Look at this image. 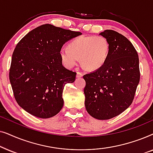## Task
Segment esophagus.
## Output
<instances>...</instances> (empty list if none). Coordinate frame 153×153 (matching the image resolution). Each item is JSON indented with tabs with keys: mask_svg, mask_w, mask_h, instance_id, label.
Returning <instances> with one entry per match:
<instances>
[{
	"mask_svg": "<svg viewBox=\"0 0 153 153\" xmlns=\"http://www.w3.org/2000/svg\"><path fill=\"white\" fill-rule=\"evenodd\" d=\"M83 76V74L81 72H78L76 73V77L77 78H81V77Z\"/></svg>",
	"mask_w": 153,
	"mask_h": 153,
	"instance_id": "esophagus-1",
	"label": "esophagus"
}]
</instances>
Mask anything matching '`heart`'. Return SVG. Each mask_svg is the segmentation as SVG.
Here are the masks:
<instances>
[{
	"label": "heart",
	"instance_id": "1",
	"mask_svg": "<svg viewBox=\"0 0 153 153\" xmlns=\"http://www.w3.org/2000/svg\"><path fill=\"white\" fill-rule=\"evenodd\" d=\"M109 53V44L102 36L76 37L71 42L69 48L62 47L60 56L62 63L68 68H72L81 63L88 70L94 71L105 64Z\"/></svg>",
	"mask_w": 153,
	"mask_h": 153
}]
</instances>
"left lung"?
I'll use <instances>...</instances> for the list:
<instances>
[{"mask_svg": "<svg viewBox=\"0 0 153 153\" xmlns=\"http://www.w3.org/2000/svg\"><path fill=\"white\" fill-rule=\"evenodd\" d=\"M100 35L109 44V53L101 68L85 74V106L98 120L114 118L127 109L140 80L139 56L131 42L113 30Z\"/></svg>", "mask_w": 153, "mask_h": 153, "instance_id": "obj_1", "label": "left lung"}]
</instances>
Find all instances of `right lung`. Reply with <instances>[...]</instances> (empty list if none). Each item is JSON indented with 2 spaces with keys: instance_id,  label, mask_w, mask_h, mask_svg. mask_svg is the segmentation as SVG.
Wrapping results in <instances>:
<instances>
[{
  "instance_id": "right-lung-1",
  "label": "right lung",
  "mask_w": 153,
  "mask_h": 153,
  "mask_svg": "<svg viewBox=\"0 0 153 153\" xmlns=\"http://www.w3.org/2000/svg\"><path fill=\"white\" fill-rule=\"evenodd\" d=\"M82 34L51 24L33 29L21 39L12 57L10 81L19 105L40 118H51L63 106L62 92L76 72L62 65L60 50Z\"/></svg>"
}]
</instances>
